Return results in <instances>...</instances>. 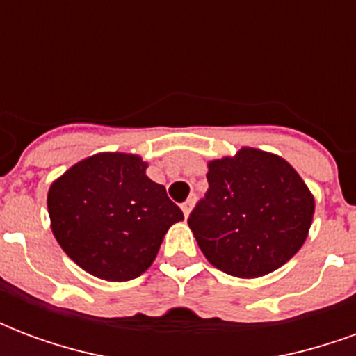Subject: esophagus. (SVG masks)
Returning a JSON list of instances; mask_svg holds the SVG:
<instances>
[{
  "label": "esophagus",
  "mask_w": 356,
  "mask_h": 356,
  "mask_svg": "<svg viewBox=\"0 0 356 356\" xmlns=\"http://www.w3.org/2000/svg\"><path fill=\"white\" fill-rule=\"evenodd\" d=\"M193 204H194L193 196H191V198H186V200L181 204V209H183L185 217H188V213H191V209H193Z\"/></svg>",
  "instance_id": "obj_1"
}]
</instances>
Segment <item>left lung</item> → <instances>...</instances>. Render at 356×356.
Masks as SVG:
<instances>
[{"mask_svg": "<svg viewBox=\"0 0 356 356\" xmlns=\"http://www.w3.org/2000/svg\"><path fill=\"white\" fill-rule=\"evenodd\" d=\"M208 193L188 216L194 238L213 267L257 278L303 246L314 198L290 163L257 148L208 163Z\"/></svg>", "mask_w": 356, "mask_h": 356, "instance_id": "left-lung-1", "label": "left lung"}]
</instances>
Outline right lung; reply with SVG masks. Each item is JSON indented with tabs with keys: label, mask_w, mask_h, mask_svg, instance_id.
<instances>
[{
	"label": "right lung",
	"mask_w": 356,
	"mask_h": 356,
	"mask_svg": "<svg viewBox=\"0 0 356 356\" xmlns=\"http://www.w3.org/2000/svg\"><path fill=\"white\" fill-rule=\"evenodd\" d=\"M135 154L104 152L81 160L47 194L51 229L74 263L89 275L125 282L147 270L183 211L165 186L147 177Z\"/></svg>",
	"instance_id": "add662e5"
}]
</instances>
